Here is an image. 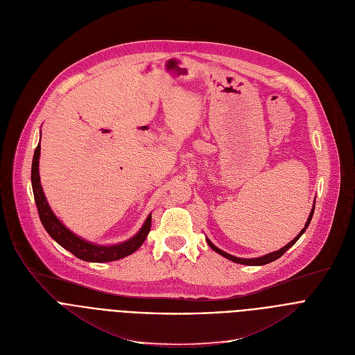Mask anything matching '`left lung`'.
Segmentation results:
<instances>
[{"label": "left lung", "instance_id": "8db88e82", "mask_svg": "<svg viewBox=\"0 0 355 355\" xmlns=\"http://www.w3.org/2000/svg\"><path fill=\"white\" fill-rule=\"evenodd\" d=\"M313 214H314V207H313V209H311V212H310V217H309V220H306V223H305V227L301 230V232L297 235V237H295L293 241H290L286 247H282V248H281V250H278V251H274V252H271V254H267V255H263V257H258V258H239V257H234V255H230V254H227L225 251H223V250L217 248V247H216L214 244H212L209 240H207V243H208V245H209L212 250H214L216 252H218V254H221L223 257H225V258L231 259L232 263L244 264V266H264V264H268V263L275 261V259H278L282 254H284L288 248H291V247L298 241V239H300L301 235L304 234V231L306 230V227L310 225L311 218H313Z\"/></svg>", "mask_w": 355, "mask_h": 355}]
</instances>
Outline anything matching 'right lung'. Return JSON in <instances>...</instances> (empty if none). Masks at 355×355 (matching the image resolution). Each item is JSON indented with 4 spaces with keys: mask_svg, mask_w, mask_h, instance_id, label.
Wrapping results in <instances>:
<instances>
[{
    "mask_svg": "<svg viewBox=\"0 0 355 355\" xmlns=\"http://www.w3.org/2000/svg\"><path fill=\"white\" fill-rule=\"evenodd\" d=\"M40 144L37 146L33 157V167H31V182H33V191H34V200L37 204L40 220L51 237L65 250H68L71 254H74L77 258L83 259V261L89 263H108L115 261V259H121L134 251H137L143 243L146 241L147 235L151 230V216L146 220L143 228L134 237L125 243L116 244V245H96L92 243H88L74 232H71L62 223L54 216L49 202L45 200L42 187L40 182V174H38V159H40Z\"/></svg>",
    "mask_w": 355,
    "mask_h": 355,
    "instance_id": "1",
    "label": "right lung"
}]
</instances>
